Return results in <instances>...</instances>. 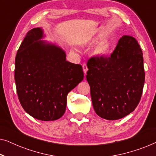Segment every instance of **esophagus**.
<instances>
[{
  "mask_svg": "<svg viewBox=\"0 0 156 156\" xmlns=\"http://www.w3.org/2000/svg\"><path fill=\"white\" fill-rule=\"evenodd\" d=\"M82 67H83V72H84V74H85V75H86L87 70H88V68H87V66L86 64H83Z\"/></svg>",
  "mask_w": 156,
  "mask_h": 156,
  "instance_id": "34e87169",
  "label": "esophagus"
}]
</instances>
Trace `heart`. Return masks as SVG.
Masks as SVG:
<instances>
[{
    "label": "heart",
    "mask_w": 156,
    "mask_h": 156,
    "mask_svg": "<svg viewBox=\"0 0 156 156\" xmlns=\"http://www.w3.org/2000/svg\"><path fill=\"white\" fill-rule=\"evenodd\" d=\"M109 45L107 42H101L95 48L96 54L99 55V56H105L108 52Z\"/></svg>",
    "instance_id": "heart-1"
}]
</instances>
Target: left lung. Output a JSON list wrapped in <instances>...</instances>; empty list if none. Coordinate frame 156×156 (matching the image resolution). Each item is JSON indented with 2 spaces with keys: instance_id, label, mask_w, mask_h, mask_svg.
<instances>
[{
  "instance_id": "obj_1",
  "label": "left lung",
  "mask_w": 156,
  "mask_h": 156,
  "mask_svg": "<svg viewBox=\"0 0 156 156\" xmlns=\"http://www.w3.org/2000/svg\"><path fill=\"white\" fill-rule=\"evenodd\" d=\"M87 67L86 78L98 116L117 120L133 112L145 82L143 52L135 38L122 36L110 57H91Z\"/></svg>"
}]
</instances>
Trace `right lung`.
Instances as JSON below:
<instances>
[{
    "label": "right lung",
    "mask_w": 156,
    "mask_h": 156,
    "mask_svg": "<svg viewBox=\"0 0 156 156\" xmlns=\"http://www.w3.org/2000/svg\"><path fill=\"white\" fill-rule=\"evenodd\" d=\"M43 30L27 33L17 52L15 82L19 101L25 112L44 121L65 114L68 93L84 79L82 67L66 60L65 52L41 40Z\"/></svg>",
    "instance_id": "1"
}]
</instances>
